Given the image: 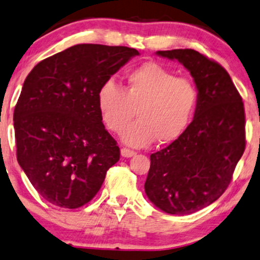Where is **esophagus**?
Wrapping results in <instances>:
<instances>
[{"instance_id": "obj_1", "label": "esophagus", "mask_w": 260, "mask_h": 260, "mask_svg": "<svg viewBox=\"0 0 260 260\" xmlns=\"http://www.w3.org/2000/svg\"><path fill=\"white\" fill-rule=\"evenodd\" d=\"M136 155V152L133 150H129L127 148H122L121 149V156L122 157H132V156Z\"/></svg>"}]
</instances>
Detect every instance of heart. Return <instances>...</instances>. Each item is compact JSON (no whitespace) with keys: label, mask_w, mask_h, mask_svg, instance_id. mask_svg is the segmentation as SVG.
Wrapping results in <instances>:
<instances>
[{"label":"heart","mask_w":260,"mask_h":260,"mask_svg":"<svg viewBox=\"0 0 260 260\" xmlns=\"http://www.w3.org/2000/svg\"><path fill=\"white\" fill-rule=\"evenodd\" d=\"M96 103L103 122L114 133L122 132L137 110L139 120L122 133V140L142 148L156 139L160 144L179 139L198 109L199 92L191 80L149 61L127 74L123 89L111 80L103 83Z\"/></svg>","instance_id":"obj_1"}]
</instances>
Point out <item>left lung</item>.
Segmentation results:
<instances>
[{"mask_svg": "<svg viewBox=\"0 0 260 260\" xmlns=\"http://www.w3.org/2000/svg\"><path fill=\"white\" fill-rule=\"evenodd\" d=\"M192 76L199 104L186 132L151 154L145 192L168 214H191L217 201L245 151L242 98L220 64L193 49L158 51Z\"/></svg>", "mask_w": 260, "mask_h": 260, "instance_id": "left-lung-1", "label": "left lung"}]
</instances>
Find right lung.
I'll return each instance as SVG.
<instances>
[{"mask_svg": "<svg viewBox=\"0 0 260 260\" xmlns=\"http://www.w3.org/2000/svg\"><path fill=\"white\" fill-rule=\"evenodd\" d=\"M136 55L123 46L76 45L40 61L25 79L13 115L17 158L46 201L86 205L120 160L96 94Z\"/></svg>", "mask_w": 260, "mask_h": 260, "instance_id": "add662e5", "label": "right lung"}]
</instances>
